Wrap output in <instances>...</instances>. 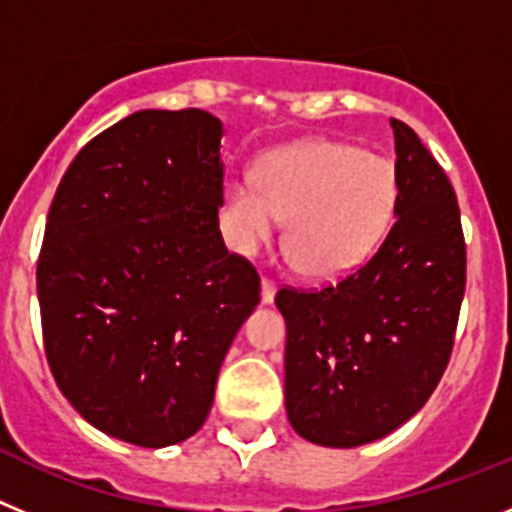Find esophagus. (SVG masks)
Wrapping results in <instances>:
<instances>
[{
    "label": "esophagus",
    "mask_w": 512,
    "mask_h": 512,
    "mask_svg": "<svg viewBox=\"0 0 512 512\" xmlns=\"http://www.w3.org/2000/svg\"><path fill=\"white\" fill-rule=\"evenodd\" d=\"M274 295H277V284L271 279H261V302L264 305H271L274 302Z\"/></svg>",
    "instance_id": "34e87169"
}]
</instances>
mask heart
Segmentation results:
<instances>
[{
	"label": "heart",
	"mask_w": 512,
	"mask_h": 512,
	"mask_svg": "<svg viewBox=\"0 0 512 512\" xmlns=\"http://www.w3.org/2000/svg\"><path fill=\"white\" fill-rule=\"evenodd\" d=\"M230 243L259 251L287 225V256L302 277L341 279L387 233L397 205L392 161L336 140H305L269 153L256 184H225Z\"/></svg>",
	"instance_id": "heart-1"
}]
</instances>
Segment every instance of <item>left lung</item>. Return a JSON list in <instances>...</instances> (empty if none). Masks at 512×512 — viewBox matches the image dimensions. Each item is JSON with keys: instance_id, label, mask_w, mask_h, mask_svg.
Returning <instances> with one entry per match:
<instances>
[{"instance_id": "1", "label": "left lung", "mask_w": 512, "mask_h": 512, "mask_svg": "<svg viewBox=\"0 0 512 512\" xmlns=\"http://www.w3.org/2000/svg\"><path fill=\"white\" fill-rule=\"evenodd\" d=\"M395 133V225L351 277L279 289L284 405L305 441L354 449L408 423L449 364L467 246L449 176L405 122Z\"/></svg>"}]
</instances>
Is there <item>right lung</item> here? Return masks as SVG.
Wrapping results in <instances>:
<instances>
[{"label": "right lung", "mask_w": 512, "mask_h": 512, "mask_svg": "<svg viewBox=\"0 0 512 512\" xmlns=\"http://www.w3.org/2000/svg\"><path fill=\"white\" fill-rule=\"evenodd\" d=\"M223 122L140 110L81 148L38 261L48 366L97 431L164 449L200 431L259 274L228 253Z\"/></svg>", "instance_id": "obj_1"}]
</instances>
